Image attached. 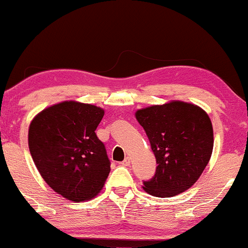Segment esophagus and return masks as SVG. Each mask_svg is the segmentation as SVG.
<instances>
[{
  "label": "esophagus",
  "mask_w": 248,
  "mask_h": 248,
  "mask_svg": "<svg viewBox=\"0 0 248 248\" xmlns=\"http://www.w3.org/2000/svg\"><path fill=\"white\" fill-rule=\"evenodd\" d=\"M130 164H131L130 157H126V158H125L123 162H122V165H123V166H130Z\"/></svg>",
  "instance_id": "34e87169"
}]
</instances>
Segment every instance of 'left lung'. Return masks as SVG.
<instances>
[{
	"instance_id": "left-lung-1",
	"label": "left lung",
	"mask_w": 248,
	"mask_h": 248,
	"mask_svg": "<svg viewBox=\"0 0 248 248\" xmlns=\"http://www.w3.org/2000/svg\"><path fill=\"white\" fill-rule=\"evenodd\" d=\"M156 157L155 175L143 189L155 197H172L197 181L211 158L213 127L197 106L172 101L137 111Z\"/></svg>"
}]
</instances>
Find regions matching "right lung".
<instances>
[{"instance_id":"add662e5","label":"right lung","mask_w":248,"mask_h":248,"mask_svg":"<svg viewBox=\"0 0 248 248\" xmlns=\"http://www.w3.org/2000/svg\"><path fill=\"white\" fill-rule=\"evenodd\" d=\"M102 117L101 108L65 101L44 109L31 123L28 146L35 165L69 201L92 198L110 172L107 150L95 134Z\"/></svg>"}]
</instances>
